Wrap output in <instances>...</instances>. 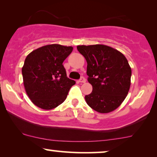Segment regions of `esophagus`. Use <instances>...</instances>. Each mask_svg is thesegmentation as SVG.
Returning a JSON list of instances; mask_svg holds the SVG:
<instances>
[{
  "label": "esophagus",
  "mask_w": 157,
  "mask_h": 157,
  "mask_svg": "<svg viewBox=\"0 0 157 157\" xmlns=\"http://www.w3.org/2000/svg\"><path fill=\"white\" fill-rule=\"evenodd\" d=\"M79 82H80V83H85L86 82V78H83V77H81L80 80H79Z\"/></svg>",
  "instance_id": "obj_1"
}]
</instances>
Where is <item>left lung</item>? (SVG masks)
<instances>
[{
	"instance_id": "1",
	"label": "left lung",
	"mask_w": 157,
	"mask_h": 157,
	"mask_svg": "<svg viewBox=\"0 0 157 157\" xmlns=\"http://www.w3.org/2000/svg\"><path fill=\"white\" fill-rule=\"evenodd\" d=\"M86 60L88 81L92 92L85 96L87 104L98 113L117 109L125 99L131 86V68L126 58L117 49L101 44L78 46Z\"/></svg>"
}]
</instances>
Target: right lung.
Wrapping results in <instances>:
<instances>
[{
  "label": "right lung",
  "mask_w": 157,
  "mask_h": 157,
  "mask_svg": "<svg viewBox=\"0 0 157 157\" xmlns=\"http://www.w3.org/2000/svg\"><path fill=\"white\" fill-rule=\"evenodd\" d=\"M72 46L51 44L34 50L25 58L22 68L23 84L31 101L45 110L62 104L76 82L66 76L63 62Z\"/></svg>",
  "instance_id": "1"
}]
</instances>
